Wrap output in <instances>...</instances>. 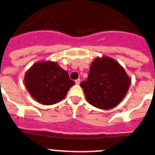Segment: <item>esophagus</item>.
<instances>
[{
	"instance_id": "esophagus-1",
	"label": "esophagus",
	"mask_w": 155,
	"mask_h": 155,
	"mask_svg": "<svg viewBox=\"0 0 155 155\" xmlns=\"http://www.w3.org/2000/svg\"><path fill=\"white\" fill-rule=\"evenodd\" d=\"M75 84H80V79H77V80H75Z\"/></svg>"
}]
</instances>
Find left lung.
Returning a JSON list of instances; mask_svg holds the SVG:
<instances>
[{
    "label": "left lung",
    "instance_id": "1",
    "mask_svg": "<svg viewBox=\"0 0 155 155\" xmlns=\"http://www.w3.org/2000/svg\"><path fill=\"white\" fill-rule=\"evenodd\" d=\"M130 84V78L123 67L115 60L105 56L93 60L87 80L82 82L80 86L91 105L107 110L123 100Z\"/></svg>",
    "mask_w": 155,
    "mask_h": 155
}]
</instances>
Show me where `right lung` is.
I'll return each instance as SVG.
<instances>
[{
    "instance_id": "1",
    "label": "right lung",
    "mask_w": 155,
    "mask_h": 155,
    "mask_svg": "<svg viewBox=\"0 0 155 155\" xmlns=\"http://www.w3.org/2000/svg\"><path fill=\"white\" fill-rule=\"evenodd\" d=\"M24 80L32 97L44 105H52L64 99L69 88L75 84L68 71L51 60L35 63L26 71Z\"/></svg>"
}]
</instances>
